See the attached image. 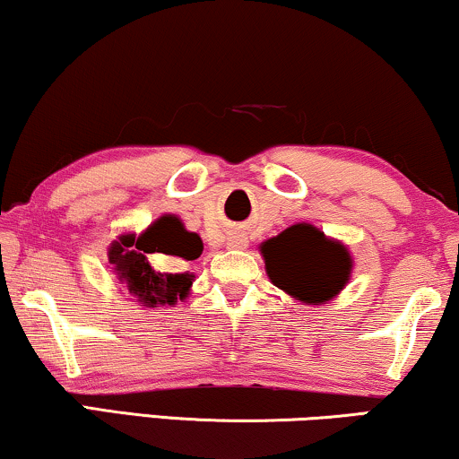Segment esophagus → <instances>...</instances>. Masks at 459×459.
<instances>
[{"mask_svg": "<svg viewBox=\"0 0 459 459\" xmlns=\"http://www.w3.org/2000/svg\"><path fill=\"white\" fill-rule=\"evenodd\" d=\"M226 246H229L230 249H243L247 246V241H246V237H230Z\"/></svg>", "mask_w": 459, "mask_h": 459, "instance_id": "esophagus-1", "label": "esophagus"}]
</instances>
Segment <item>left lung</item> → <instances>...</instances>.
Returning a JSON list of instances; mask_svg holds the SVG:
<instances>
[{"mask_svg": "<svg viewBox=\"0 0 459 459\" xmlns=\"http://www.w3.org/2000/svg\"><path fill=\"white\" fill-rule=\"evenodd\" d=\"M269 280L292 299L324 305L351 275V256L341 241L328 239L313 224L290 226L260 246Z\"/></svg>", "mask_w": 459, "mask_h": 459, "instance_id": "obj_1", "label": "left lung"}]
</instances>
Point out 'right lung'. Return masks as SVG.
Wrapping results in <instances>:
<instances>
[{"label":"right lung","mask_w":459,"mask_h":459,"mask_svg":"<svg viewBox=\"0 0 459 459\" xmlns=\"http://www.w3.org/2000/svg\"><path fill=\"white\" fill-rule=\"evenodd\" d=\"M203 252V241L196 233L184 229L182 220L165 213L142 235H120L108 249L112 271L126 292L142 307L176 305L190 294L193 273H160L148 263L150 254H165L179 260H196Z\"/></svg>","instance_id":"obj_1"}]
</instances>
